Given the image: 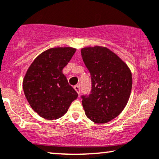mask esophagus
<instances>
[{
    "instance_id": "1",
    "label": "esophagus",
    "mask_w": 159,
    "mask_h": 159,
    "mask_svg": "<svg viewBox=\"0 0 159 159\" xmlns=\"http://www.w3.org/2000/svg\"><path fill=\"white\" fill-rule=\"evenodd\" d=\"M74 89H75V91L78 93V94L80 93V86L79 85H78V84L75 85L74 86Z\"/></svg>"
}]
</instances>
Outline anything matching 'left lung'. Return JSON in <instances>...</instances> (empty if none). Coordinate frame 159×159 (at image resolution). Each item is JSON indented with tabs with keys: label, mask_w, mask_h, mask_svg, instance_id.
Wrapping results in <instances>:
<instances>
[{
	"label": "left lung",
	"mask_w": 159,
	"mask_h": 159,
	"mask_svg": "<svg viewBox=\"0 0 159 159\" xmlns=\"http://www.w3.org/2000/svg\"><path fill=\"white\" fill-rule=\"evenodd\" d=\"M81 56L91 76L90 94L81 96L85 114L94 123H107L123 111L129 101L132 87L131 71L107 48H84Z\"/></svg>",
	"instance_id": "obj_1"
}]
</instances>
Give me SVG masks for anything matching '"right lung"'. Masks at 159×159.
<instances>
[{
	"instance_id": "obj_1",
	"label": "right lung",
	"mask_w": 159,
	"mask_h": 159,
	"mask_svg": "<svg viewBox=\"0 0 159 159\" xmlns=\"http://www.w3.org/2000/svg\"><path fill=\"white\" fill-rule=\"evenodd\" d=\"M76 49L53 48L34 60L24 78L23 90L32 109L42 117L56 120L68 111L78 93L63 74Z\"/></svg>"
}]
</instances>
